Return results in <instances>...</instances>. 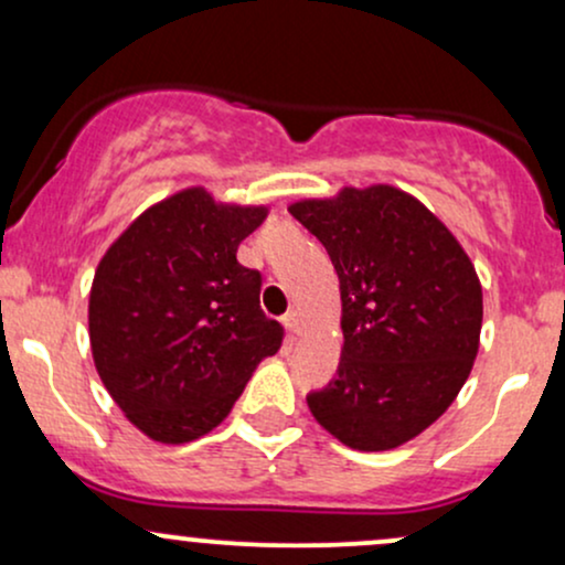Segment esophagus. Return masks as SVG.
<instances>
[{
    "label": "esophagus",
    "mask_w": 565,
    "mask_h": 565,
    "mask_svg": "<svg viewBox=\"0 0 565 565\" xmlns=\"http://www.w3.org/2000/svg\"><path fill=\"white\" fill-rule=\"evenodd\" d=\"M284 327L289 329V334H300V313H297V310H289V313L284 316Z\"/></svg>",
    "instance_id": "obj_1"
}]
</instances>
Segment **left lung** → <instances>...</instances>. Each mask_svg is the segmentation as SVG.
I'll return each instance as SVG.
<instances>
[{
    "label": "left lung",
    "mask_w": 565,
    "mask_h": 565,
    "mask_svg": "<svg viewBox=\"0 0 565 565\" xmlns=\"http://www.w3.org/2000/svg\"><path fill=\"white\" fill-rule=\"evenodd\" d=\"M340 278L342 359L308 395L323 430L387 451L430 427L470 377L483 291L468 252L430 210L393 185H345L289 204Z\"/></svg>",
    "instance_id": "8db88e82"
}]
</instances>
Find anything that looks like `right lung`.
<instances>
[{
  "label": "right lung",
  "instance_id": "obj_1",
  "mask_svg": "<svg viewBox=\"0 0 565 565\" xmlns=\"http://www.w3.org/2000/svg\"><path fill=\"white\" fill-rule=\"evenodd\" d=\"M268 206L223 204L193 185L148 206L97 263L89 348L125 417L159 444L206 436L252 372L281 348L263 278L236 260Z\"/></svg>",
  "mask_w": 565,
  "mask_h": 565
}]
</instances>
